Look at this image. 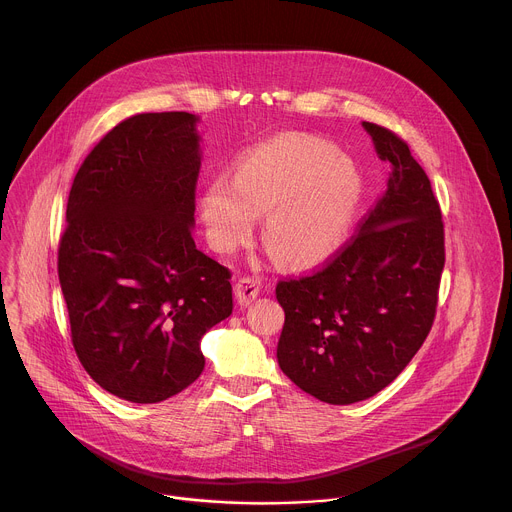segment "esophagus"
<instances>
[{"instance_id": "esophagus-1", "label": "esophagus", "mask_w": 512, "mask_h": 512, "mask_svg": "<svg viewBox=\"0 0 512 512\" xmlns=\"http://www.w3.org/2000/svg\"><path fill=\"white\" fill-rule=\"evenodd\" d=\"M259 296V281L253 277H243L235 285V298L239 306H249Z\"/></svg>"}]
</instances>
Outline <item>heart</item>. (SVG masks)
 <instances>
[{
  "label": "heart",
  "instance_id": "obj_1",
  "mask_svg": "<svg viewBox=\"0 0 512 512\" xmlns=\"http://www.w3.org/2000/svg\"><path fill=\"white\" fill-rule=\"evenodd\" d=\"M362 202L356 164L328 139L281 133L245 150L233 178L218 174L198 198L208 245L235 255L263 218V241L294 269L330 261L346 243Z\"/></svg>",
  "mask_w": 512,
  "mask_h": 512
}]
</instances>
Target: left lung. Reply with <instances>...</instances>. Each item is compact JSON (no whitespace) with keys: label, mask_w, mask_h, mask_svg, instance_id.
Instances as JSON below:
<instances>
[{"label":"left lung","mask_w":512,"mask_h":512,"mask_svg":"<svg viewBox=\"0 0 512 512\" xmlns=\"http://www.w3.org/2000/svg\"><path fill=\"white\" fill-rule=\"evenodd\" d=\"M391 172L354 241L322 271L279 281V369L330 405L391 385L427 338L444 271V223L431 184L393 131L362 121Z\"/></svg>","instance_id":"1"}]
</instances>
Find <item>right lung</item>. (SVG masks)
<instances>
[{
  "instance_id": "1",
  "label": "right lung",
  "mask_w": 512,
  "mask_h": 512,
  "mask_svg": "<svg viewBox=\"0 0 512 512\" xmlns=\"http://www.w3.org/2000/svg\"><path fill=\"white\" fill-rule=\"evenodd\" d=\"M198 115L115 125L72 182L58 279L77 356L131 403H160L204 371L202 336L233 314L231 273L196 249Z\"/></svg>"
}]
</instances>
